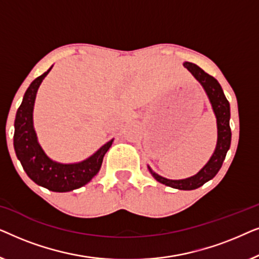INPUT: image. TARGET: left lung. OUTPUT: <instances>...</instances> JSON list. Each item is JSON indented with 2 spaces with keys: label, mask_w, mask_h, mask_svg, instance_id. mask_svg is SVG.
Returning a JSON list of instances; mask_svg holds the SVG:
<instances>
[{
  "label": "left lung",
  "mask_w": 259,
  "mask_h": 259,
  "mask_svg": "<svg viewBox=\"0 0 259 259\" xmlns=\"http://www.w3.org/2000/svg\"><path fill=\"white\" fill-rule=\"evenodd\" d=\"M184 66L192 73V75L201 83L206 92L208 99H210L212 107H213L215 118H217V127H218V141L217 147L213 155L210 160L196 176L191 177L187 179L182 180H169L158 176L150 168L152 176L157 182L164 184L166 186L173 187L178 190H196L198 187L203 186L205 183L211 180L217 175L221 169L223 161L228 153L230 144H231V128H230V104L228 99L225 98L224 92H223L221 84L213 76L210 74L205 73L200 67L191 62H185Z\"/></svg>",
  "instance_id": "8db88e82"
}]
</instances>
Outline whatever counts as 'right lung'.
<instances>
[{"mask_svg":"<svg viewBox=\"0 0 259 259\" xmlns=\"http://www.w3.org/2000/svg\"><path fill=\"white\" fill-rule=\"evenodd\" d=\"M51 69L52 67L36 77L24 93L22 104L16 112L14 148L27 176L34 183L53 192H68L86 185L97 175L113 140L105 144L92 157L77 164H60L45 154L33 127V108L38 87Z\"/></svg>","mask_w":259,"mask_h":259,"instance_id":"1","label":"right lung"}]
</instances>
